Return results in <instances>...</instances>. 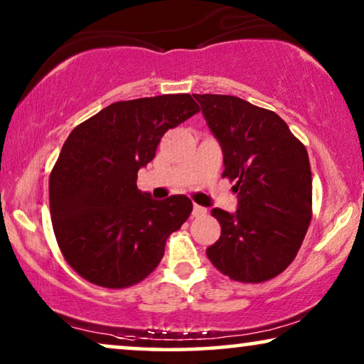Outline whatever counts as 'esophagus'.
<instances>
[{
  "instance_id": "esophagus-1",
  "label": "esophagus",
  "mask_w": 364,
  "mask_h": 364,
  "mask_svg": "<svg viewBox=\"0 0 364 364\" xmlns=\"http://www.w3.org/2000/svg\"><path fill=\"white\" fill-rule=\"evenodd\" d=\"M203 213H207V208L205 207H202V205H193V210H192V215L193 217H200V215H203Z\"/></svg>"
}]
</instances>
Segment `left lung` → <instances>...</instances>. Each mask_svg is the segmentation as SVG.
I'll return each mask as SVG.
<instances>
[{"label": "left lung", "instance_id": "left-lung-1", "mask_svg": "<svg viewBox=\"0 0 364 364\" xmlns=\"http://www.w3.org/2000/svg\"><path fill=\"white\" fill-rule=\"evenodd\" d=\"M223 152V173L235 182L237 210L212 208L220 238L208 260L235 282L280 275L300 250L311 222L308 152L278 114L235 96L193 94Z\"/></svg>", "mask_w": 364, "mask_h": 364}]
</instances>
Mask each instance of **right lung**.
Here are the masks:
<instances>
[{
  "label": "right lung",
  "instance_id": "obj_1",
  "mask_svg": "<svg viewBox=\"0 0 364 364\" xmlns=\"http://www.w3.org/2000/svg\"><path fill=\"white\" fill-rule=\"evenodd\" d=\"M198 111L191 94L132 99L104 107L69 134L49 177V208L64 258L87 282L136 285L162 260L192 200H154L137 188V172L156 157L164 134Z\"/></svg>",
  "mask_w": 364,
  "mask_h": 364
}]
</instances>
